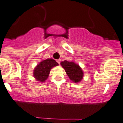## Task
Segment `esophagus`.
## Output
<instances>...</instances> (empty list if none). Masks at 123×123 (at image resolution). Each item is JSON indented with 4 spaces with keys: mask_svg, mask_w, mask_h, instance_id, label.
<instances>
[{
    "mask_svg": "<svg viewBox=\"0 0 123 123\" xmlns=\"http://www.w3.org/2000/svg\"><path fill=\"white\" fill-rule=\"evenodd\" d=\"M56 61H57V62L58 63V64H60V62H61V59H57V60H56Z\"/></svg>",
    "mask_w": 123,
    "mask_h": 123,
    "instance_id": "1",
    "label": "esophagus"
}]
</instances>
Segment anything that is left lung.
<instances>
[{
    "instance_id": "left-lung-1",
    "label": "left lung",
    "mask_w": 123,
    "mask_h": 123,
    "mask_svg": "<svg viewBox=\"0 0 123 123\" xmlns=\"http://www.w3.org/2000/svg\"><path fill=\"white\" fill-rule=\"evenodd\" d=\"M61 65L64 68L70 80L74 83H78L83 79V70L80 65L74 62L64 61L61 62Z\"/></svg>"
}]
</instances>
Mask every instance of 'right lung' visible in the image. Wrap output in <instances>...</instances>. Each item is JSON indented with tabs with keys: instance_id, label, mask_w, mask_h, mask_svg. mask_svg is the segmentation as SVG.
Masks as SVG:
<instances>
[{
	"instance_id": "1",
	"label": "right lung",
	"mask_w": 123,
	"mask_h": 123,
	"mask_svg": "<svg viewBox=\"0 0 123 123\" xmlns=\"http://www.w3.org/2000/svg\"><path fill=\"white\" fill-rule=\"evenodd\" d=\"M58 65V63L51 58L42 60L34 68L33 76L38 82H45L47 80L51 68Z\"/></svg>"
}]
</instances>
